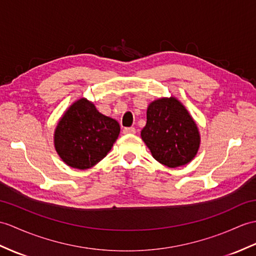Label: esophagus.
I'll list each match as a JSON object with an SVG mask.
<instances>
[{"label":"esophagus","mask_w":256,"mask_h":256,"mask_svg":"<svg viewBox=\"0 0 256 256\" xmlns=\"http://www.w3.org/2000/svg\"><path fill=\"white\" fill-rule=\"evenodd\" d=\"M136 130L134 128H126L123 130V133L124 134H135Z\"/></svg>","instance_id":"1"}]
</instances>
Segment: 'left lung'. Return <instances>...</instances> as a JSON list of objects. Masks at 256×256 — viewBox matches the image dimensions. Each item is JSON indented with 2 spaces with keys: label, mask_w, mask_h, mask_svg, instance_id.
<instances>
[{
  "label": "left lung",
  "mask_w": 256,
  "mask_h": 256,
  "mask_svg": "<svg viewBox=\"0 0 256 256\" xmlns=\"http://www.w3.org/2000/svg\"><path fill=\"white\" fill-rule=\"evenodd\" d=\"M140 136L152 157L169 168L192 162L200 145L198 124L174 96L159 98L148 104L147 122Z\"/></svg>",
  "instance_id": "obj_1"
}]
</instances>
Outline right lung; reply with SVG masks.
<instances>
[{"mask_svg":"<svg viewBox=\"0 0 256 256\" xmlns=\"http://www.w3.org/2000/svg\"><path fill=\"white\" fill-rule=\"evenodd\" d=\"M120 134V124L80 98L70 104L54 130V148L68 166L86 170L108 154Z\"/></svg>","mask_w":256,"mask_h":256,"instance_id":"1","label":"right lung"}]
</instances>
